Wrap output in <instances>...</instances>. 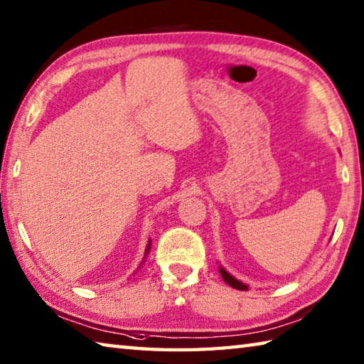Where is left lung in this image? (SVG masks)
<instances>
[{
	"instance_id": "left-lung-1",
	"label": "left lung",
	"mask_w": 364,
	"mask_h": 364,
	"mask_svg": "<svg viewBox=\"0 0 364 364\" xmlns=\"http://www.w3.org/2000/svg\"><path fill=\"white\" fill-rule=\"evenodd\" d=\"M220 274H222V277H223L225 282L228 284L230 287H232V289H236V290H249V289H247V285H245V284L239 282V280L232 277L230 272H226V271L223 269V267H220Z\"/></svg>"
}]
</instances>
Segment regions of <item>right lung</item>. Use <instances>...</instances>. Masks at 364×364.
Instances as JSON below:
<instances>
[{
  "label": "right lung",
  "instance_id": "obj_1",
  "mask_svg": "<svg viewBox=\"0 0 364 364\" xmlns=\"http://www.w3.org/2000/svg\"><path fill=\"white\" fill-rule=\"evenodd\" d=\"M149 250H150V242H149V245H147V253H149ZM147 253H146V255H147Z\"/></svg>",
  "mask_w": 364,
  "mask_h": 364
}]
</instances>
